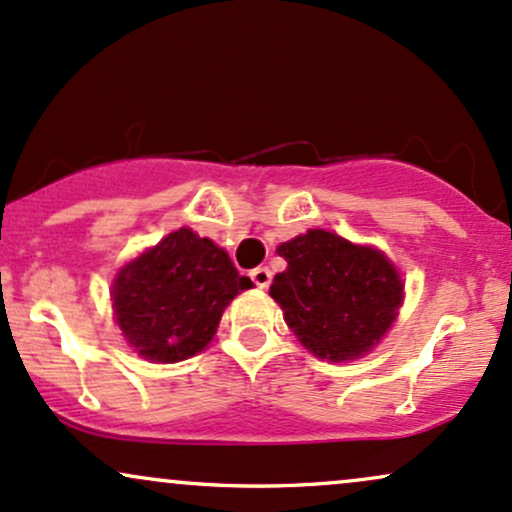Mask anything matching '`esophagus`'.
<instances>
[{"label": "esophagus", "instance_id": "esophagus-1", "mask_svg": "<svg viewBox=\"0 0 512 512\" xmlns=\"http://www.w3.org/2000/svg\"><path fill=\"white\" fill-rule=\"evenodd\" d=\"M251 280H254L256 287H261V290H268L270 282H273V273L266 266H258L251 270Z\"/></svg>", "mask_w": 512, "mask_h": 512}]
</instances>
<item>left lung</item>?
<instances>
[{"label":"left lung","instance_id":"left-lung-1","mask_svg":"<svg viewBox=\"0 0 512 512\" xmlns=\"http://www.w3.org/2000/svg\"><path fill=\"white\" fill-rule=\"evenodd\" d=\"M287 268L270 297L299 342L328 362L364 357L386 335L402 304L400 273L383 251L326 230L278 246Z\"/></svg>","mask_w":512,"mask_h":512}]
</instances>
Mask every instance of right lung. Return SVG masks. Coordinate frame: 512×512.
I'll use <instances>...</instances> for the list:
<instances>
[{"instance_id": "obj_1", "label": "right lung", "mask_w": 512, "mask_h": 512, "mask_svg": "<svg viewBox=\"0 0 512 512\" xmlns=\"http://www.w3.org/2000/svg\"><path fill=\"white\" fill-rule=\"evenodd\" d=\"M251 285L225 249L182 227L119 270L112 309L141 357L174 364L213 340L222 311Z\"/></svg>"}]
</instances>
